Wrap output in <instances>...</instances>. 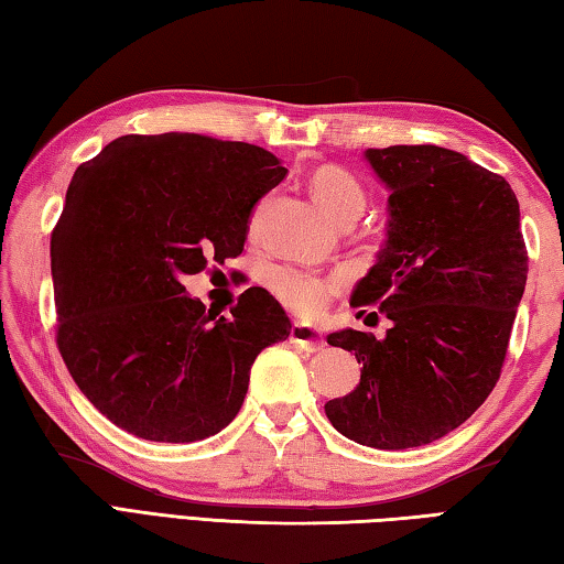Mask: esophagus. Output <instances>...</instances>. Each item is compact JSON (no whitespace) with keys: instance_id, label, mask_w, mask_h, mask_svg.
<instances>
[{"instance_id":"1","label":"esophagus","mask_w":564,"mask_h":564,"mask_svg":"<svg viewBox=\"0 0 564 564\" xmlns=\"http://www.w3.org/2000/svg\"><path fill=\"white\" fill-rule=\"evenodd\" d=\"M290 341L294 346H300L302 350H306V354H316V350H322L326 346L324 336H322V332H318V328H314L310 324H300V322L292 324Z\"/></svg>"}]
</instances>
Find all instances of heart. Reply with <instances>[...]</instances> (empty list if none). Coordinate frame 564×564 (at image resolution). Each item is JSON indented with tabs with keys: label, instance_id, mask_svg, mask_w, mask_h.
Listing matches in <instances>:
<instances>
[{
	"label": "heart",
	"instance_id": "obj_1",
	"mask_svg": "<svg viewBox=\"0 0 564 564\" xmlns=\"http://www.w3.org/2000/svg\"><path fill=\"white\" fill-rule=\"evenodd\" d=\"M312 191L328 216L334 220H356L366 208V191L358 178L341 166H324L312 176ZM270 290L274 296L302 316H316L324 312L328 300L341 290L344 278L338 272L324 274L306 268L282 264L270 272Z\"/></svg>",
	"mask_w": 564,
	"mask_h": 564
}]
</instances>
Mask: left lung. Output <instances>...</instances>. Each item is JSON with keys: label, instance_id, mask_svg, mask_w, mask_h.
I'll list each match as a JSON object with an SVG mask.
<instances>
[{"label": "left lung", "instance_id": "1", "mask_svg": "<svg viewBox=\"0 0 564 564\" xmlns=\"http://www.w3.org/2000/svg\"><path fill=\"white\" fill-rule=\"evenodd\" d=\"M366 159L390 188L388 240L350 304L376 306L392 326L386 338L356 328L326 336L364 370L356 390L324 410L348 440L410 449L449 434L491 395L528 250L511 184L469 156L395 144Z\"/></svg>", "mask_w": 564, "mask_h": 564}]
</instances>
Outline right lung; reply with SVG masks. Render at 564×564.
<instances>
[{
    "instance_id": "right-lung-1",
    "label": "right lung",
    "mask_w": 564,
    "mask_h": 564,
    "mask_svg": "<svg viewBox=\"0 0 564 564\" xmlns=\"http://www.w3.org/2000/svg\"><path fill=\"white\" fill-rule=\"evenodd\" d=\"M286 176L272 152L206 134H124L83 162L51 232L56 344L95 410L150 442L218 434L290 316L250 290L218 316L182 284L238 258L258 200Z\"/></svg>"
}]
</instances>
